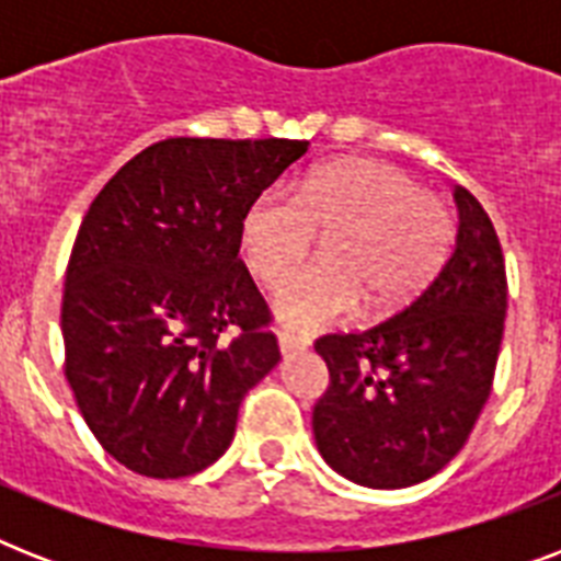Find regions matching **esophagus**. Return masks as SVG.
I'll return each instance as SVG.
<instances>
[{"mask_svg": "<svg viewBox=\"0 0 561 561\" xmlns=\"http://www.w3.org/2000/svg\"><path fill=\"white\" fill-rule=\"evenodd\" d=\"M276 337H279L282 355H294V352L306 350L308 346V337H299V334H294V332H279Z\"/></svg>", "mask_w": 561, "mask_h": 561, "instance_id": "obj_1", "label": "esophagus"}]
</instances>
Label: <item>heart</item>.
<instances>
[{
  "mask_svg": "<svg viewBox=\"0 0 561 561\" xmlns=\"http://www.w3.org/2000/svg\"><path fill=\"white\" fill-rule=\"evenodd\" d=\"M314 232H329L323 262L282 282L273 311L282 323L317 329L369 311H392L416 297L445 262L454 224L445 203L408 171L381 160H341L311 171L294 194L264 188L238 224L247 267L267 285L308 255Z\"/></svg>",
  "mask_w": 561,
  "mask_h": 561,
  "instance_id": "1",
  "label": "heart"
}]
</instances>
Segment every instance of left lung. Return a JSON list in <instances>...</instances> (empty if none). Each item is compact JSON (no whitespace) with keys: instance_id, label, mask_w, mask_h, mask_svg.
I'll return each instance as SVG.
<instances>
[{"instance_id":"1","label":"left lung","mask_w":561,"mask_h":561,"mask_svg":"<svg viewBox=\"0 0 561 561\" xmlns=\"http://www.w3.org/2000/svg\"><path fill=\"white\" fill-rule=\"evenodd\" d=\"M457 238L434 282L390 320L314 343L329 390L314 404L317 451L352 483L404 489L457 457L495 378L506 271L486 209L454 186Z\"/></svg>"}]
</instances>
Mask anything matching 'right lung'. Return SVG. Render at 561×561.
Here are the masks:
<instances>
[{
    "instance_id": "1",
    "label": "right lung",
    "mask_w": 561,
    "mask_h": 561,
    "mask_svg": "<svg viewBox=\"0 0 561 561\" xmlns=\"http://www.w3.org/2000/svg\"><path fill=\"white\" fill-rule=\"evenodd\" d=\"M306 151L297 139H162L83 215L60 308L66 381L101 448L136 474L211 466L247 390L279 364L238 224Z\"/></svg>"
}]
</instances>
